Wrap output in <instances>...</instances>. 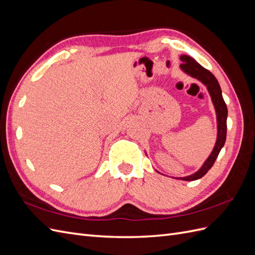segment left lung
Returning a JSON list of instances; mask_svg holds the SVG:
<instances>
[{"instance_id":"left-lung-1","label":"left lung","mask_w":255,"mask_h":255,"mask_svg":"<svg viewBox=\"0 0 255 255\" xmlns=\"http://www.w3.org/2000/svg\"><path fill=\"white\" fill-rule=\"evenodd\" d=\"M180 59L182 61V63L180 64L181 70L187 75H190L196 78V80H198L199 82H201L207 87L208 93L210 95L212 103L214 106L215 114H217L218 134H217V141H215V144L211 154L209 155V157L206 159L204 165H202L195 173L183 178H175L183 181H195L204 177V175L210 170L211 167L214 164L215 159L218 158L219 153L222 149V147H223L225 144L226 130H227V125H226L227 107L224 102L223 96H222L220 84L211 72L208 71L204 67H201L197 61L187 55H181Z\"/></svg>"}]
</instances>
